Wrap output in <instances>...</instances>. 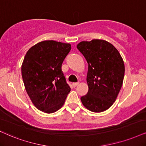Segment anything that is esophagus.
<instances>
[{"mask_svg": "<svg viewBox=\"0 0 146 146\" xmlns=\"http://www.w3.org/2000/svg\"><path fill=\"white\" fill-rule=\"evenodd\" d=\"M79 82H76V83H73V86L74 87H76L79 85Z\"/></svg>", "mask_w": 146, "mask_h": 146, "instance_id": "esophagus-1", "label": "esophagus"}]
</instances>
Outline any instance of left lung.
<instances>
[{
  "mask_svg": "<svg viewBox=\"0 0 146 146\" xmlns=\"http://www.w3.org/2000/svg\"><path fill=\"white\" fill-rule=\"evenodd\" d=\"M88 63V92L81 97L87 109L105 111L113 104L123 85L125 64L119 52L104 40L83 41L77 46Z\"/></svg>",
  "mask_w": 146,
  "mask_h": 146,
  "instance_id": "left-lung-1",
  "label": "left lung"
}]
</instances>
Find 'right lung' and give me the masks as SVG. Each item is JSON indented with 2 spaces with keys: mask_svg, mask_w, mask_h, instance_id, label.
<instances>
[{
  "mask_svg": "<svg viewBox=\"0 0 146 146\" xmlns=\"http://www.w3.org/2000/svg\"><path fill=\"white\" fill-rule=\"evenodd\" d=\"M71 48L70 44L45 40L31 47L24 57L21 75L25 90L42 112L59 110L71 91L61 69Z\"/></svg>",
  "mask_w": 146,
  "mask_h": 146,
  "instance_id": "1",
  "label": "right lung"
}]
</instances>
